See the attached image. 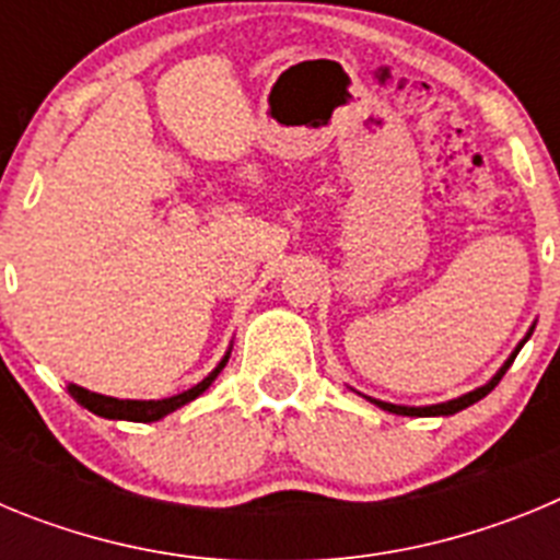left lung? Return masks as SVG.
I'll use <instances>...</instances> for the list:
<instances>
[{
	"instance_id": "8db88e82",
	"label": "left lung",
	"mask_w": 560,
	"mask_h": 560,
	"mask_svg": "<svg viewBox=\"0 0 560 560\" xmlns=\"http://www.w3.org/2000/svg\"><path fill=\"white\" fill-rule=\"evenodd\" d=\"M527 336H530V334H527ZM524 341H527V339H524ZM524 341H522V345H524ZM522 345H518V348H516V353H518V350H522ZM516 353H513L511 359L504 361L502 370H499V373L493 375V378L488 381V384H485V387L474 389V393L463 395V398L446 400V404H434V407H395V404H384V400H375V398H370V400H373L375 407L384 409V412H393V415H409V418H432V415H454V412H459V409L471 407V404H477V400H482L485 395L491 393V389L497 387L499 381H502V375L508 373V368H511V364H513V359H516Z\"/></svg>"
}]
</instances>
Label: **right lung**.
<instances>
[{
  "label": "right lung",
  "mask_w": 560,
  "mask_h": 560,
  "mask_svg": "<svg viewBox=\"0 0 560 560\" xmlns=\"http://www.w3.org/2000/svg\"><path fill=\"white\" fill-rule=\"evenodd\" d=\"M226 359L230 355H224V361H221L219 368L212 370L210 375H207L201 384H196L192 389H187V393L182 395H173V398H162V400H120V398H108V395H97V393H89V389L83 387H75V384H69V395L81 404V407H86L89 412L101 415V418H108V420H133V423H151V420H160L165 418V415L176 412L179 407H185L187 400L199 398L201 393H205L207 387H210L212 381H215V375L224 370Z\"/></svg>",
  "instance_id": "right-lung-1"
}]
</instances>
